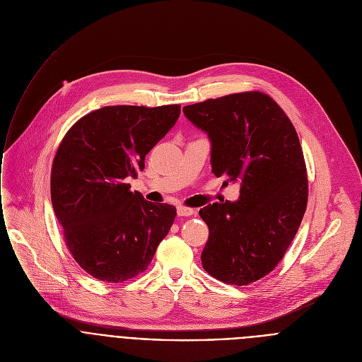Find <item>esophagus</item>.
Returning a JSON list of instances; mask_svg holds the SVG:
<instances>
[{
    "label": "esophagus",
    "mask_w": 362,
    "mask_h": 362,
    "mask_svg": "<svg viewBox=\"0 0 362 362\" xmlns=\"http://www.w3.org/2000/svg\"><path fill=\"white\" fill-rule=\"evenodd\" d=\"M192 215H193V209L185 208V206H179V208H177V216L186 218V216H192Z\"/></svg>",
    "instance_id": "1"
}]
</instances>
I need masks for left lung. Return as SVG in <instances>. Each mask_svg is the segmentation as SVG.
<instances>
[{
  "label": "left lung",
  "instance_id": "1",
  "mask_svg": "<svg viewBox=\"0 0 362 362\" xmlns=\"http://www.w3.org/2000/svg\"><path fill=\"white\" fill-rule=\"evenodd\" d=\"M183 113L209 137L212 173L240 182L236 202L199 211L209 228L203 269L225 284L247 285L279 264L303 218L308 179L298 134L259 91L196 103Z\"/></svg>",
  "mask_w": 362,
  "mask_h": 362
}]
</instances>
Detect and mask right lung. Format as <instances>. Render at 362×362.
Listing matches in <instances>:
<instances>
[{
	"label": "right lung",
	"mask_w": 362,
	"mask_h": 362,
	"mask_svg": "<svg viewBox=\"0 0 362 362\" xmlns=\"http://www.w3.org/2000/svg\"><path fill=\"white\" fill-rule=\"evenodd\" d=\"M180 106H109L64 136L51 170V203L76 262L93 278L123 282L146 271L176 208L144 200L130 179L175 126Z\"/></svg>",
	"instance_id": "obj_1"
}]
</instances>
